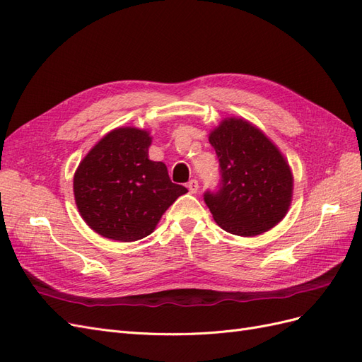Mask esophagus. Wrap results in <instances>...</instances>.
I'll return each mask as SVG.
<instances>
[{
	"label": "esophagus",
	"instance_id": "34e87169",
	"mask_svg": "<svg viewBox=\"0 0 362 362\" xmlns=\"http://www.w3.org/2000/svg\"><path fill=\"white\" fill-rule=\"evenodd\" d=\"M187 189H189V192H190V193H198V190H199V184H198V181H196V180H192V181L187 184Z\"/></svg>",
	"mask_w": 362,
	"mask_h": 362
}]
</instances>
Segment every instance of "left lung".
<instances>
[{"instance_id":"8db88e82","label":"left lung","mask_w":362,"mask_h":362,"mask_svg":"<svg viewBox=\"0 0 362 362\" xmlns=\"http://www.w3.org/2000/svg\"><path fill=\"white\" fill-rule=\"evenodd\" d=\"M222 170L221 192L205 193L214 222L240 237H257L287 216L294 178L281 149L245 117L229 116L208 134Z\"/></svg>"}]
</instances>
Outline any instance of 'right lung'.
Returning a JSON list of instances; mask_svg holds the SVG:
<instances>
[{"mask_svg":"<svg viewBox=\"0 0 362 362\" xmlns=\"http://www.w3.org/2000/svg\"><path fill=\"white\" fill-rule=\"evenodd\" d=\"M152 136L117 127L96 141L74 173V198L83 221L101 237L136 242L154 233L161 216L187 193L166 164L149 160Z\"/></svg>","mask_w":362,"mask_h":362,"instance_id":"obj_1","label":"right lung"}]
</instances>
